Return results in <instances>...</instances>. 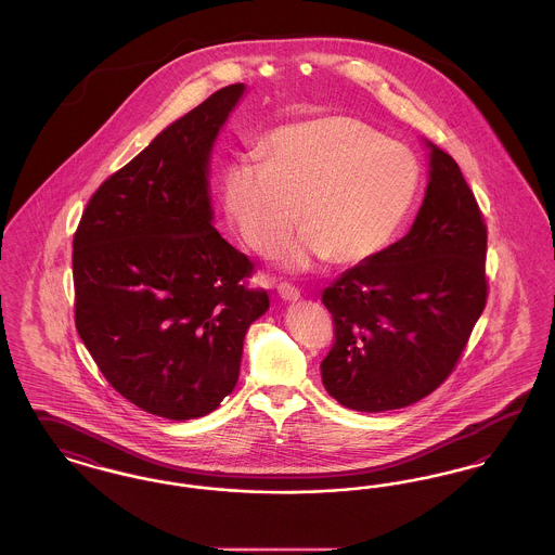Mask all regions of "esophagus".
I'll use <instances>...</instances> for the list:
<instances>
[{
	"label": "esophagus",
	"instance_id": "obj_1",
	"mask_svg": "<svg viewBox=\"0 0 555 555\" xmlns=\"http://www.w3.org/2000/svg\"><path fill=\"white\" fill-rule=\"evenodd\" d=\"M276 291H279V295H281L285 301H297V299H299V295H301L299 289H297L295 285L287 283V281H285V283H279V285H276Z\"/></svg>",
	"mask_w": 555,
	"mask_h": 555
}]
</instances>
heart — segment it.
<instances>
[{
  "label": "heart",
  "instance_id": "obj_1",
  "mask_svg": "<svg viewBox=\"0 0 555 555\" xmlns=\"http://www.w3.org/2000/svg\"><path fill=\"white\" fill-rule=\"evenodd\" d=\"M260 156L222 168L220 202L238 238L262 258L285 249L299 220L306 237L285 258L289 266L324 256L339 266L366 262L393 237L421 183L405 145L339 114L274 129Z\"/></svg>",
  "mask_w": 555,
  "mask_h": 555
}]
</instances>
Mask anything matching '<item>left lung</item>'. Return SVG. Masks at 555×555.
<instances>
[{
  "mask_svg": "<svg viewBox=\"0 0 555 555\" xmlns=\"http://www.w3.org/2000/svg\"><path fill=\"white\" fill-rule=\"evenodd\" d=\"M428 147L430 181L410 233L322 293L335 331L322 383L358 412L405 408L443 385L487 306L482 211L455 159Z\"/></svg>",
  "mask_w": 555,
  "mask_h": 555,
  "instance_id": "left-lung-1",
  "label": "left lung"
}]
</instances>
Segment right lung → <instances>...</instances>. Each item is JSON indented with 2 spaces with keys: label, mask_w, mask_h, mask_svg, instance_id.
<instances>
[{
  "label": "right lung",
  "mask_w": 555,
  "mask_h": 555,
  "mask_svg": "<svg viewBox=\"0 0 555 555\" xmlns=\"http://www.w3.org/2000/svg\"><path fill=\"white\" fill-rule=\"evenodd\" d=\"M241 93L218 89L109 175L73 238L82 344L120 396L168 421L206 416L235 389L245 333L270 304L211 227V143Z\"/></svg>",
  "instance_id": "obj_1"
}]
</instances>
